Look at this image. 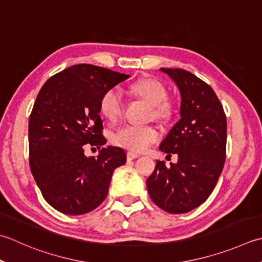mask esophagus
I'll use <instances>...</instances> for the list:
<instances>
[{"label":"esophagus","mask_w":262,"mask_h":262,"mask_svg":"<svg viewBox=\"0 0 262 262\" xmlns=\"http://www.w3.org/2000/svg\"><path fill=\"white\" fill-rule=\"evenodd\" d=\"M138 157H140V155H137V153H135V152H130V151L127 152V160L128 161L134 160V159H136Z\"/></svg>","instance_id":"esophagus-1"}]
</instances>
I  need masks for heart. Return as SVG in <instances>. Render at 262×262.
<instances>
[{
  "label": "heart",
  "instance_id": "1",
  "mask_svg": "<svg viewBox=\"0 0 262 262\" xmlns=\"http://www.w3.org/2000/svg\"><path fill=\"white\" fill-rule=\"evenodd\" d=\"M133 94L142 97L152 105L151 117L159 120H168L173 117L176 107L173 102L167 99L168 92L161 81L155 78H143L135 81L129 87ZM101 116L115 124L121 117L122 99L117 89L106 90L99 101ZM160 138V133L153 126L127 125L120 128L114 136L118 146L127 148L130 152H144Z\"/></svg>",
  "mask_w": 262,
  "mask_h": 262
}]
</instances>
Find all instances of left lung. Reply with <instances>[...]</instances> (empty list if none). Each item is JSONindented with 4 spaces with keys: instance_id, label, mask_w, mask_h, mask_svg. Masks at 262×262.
<instances>
[{
    "instance_id": "obj_1",
    "label": "left lung",
    "mask_w": 262,
    "mask_h": 262,
    "mask_svg": "<svg viewBox=\"0 0 262 262\" xmlns=\"http://www.w3.org/2000/svg\"><path fill=\"white\" fill-rule=\"evenodd\" d=\"M181 91V120L160 144L177 163L157 161L147 178L148 195L169 213H186L201 206L216 187L226 160L227 120L213 90L184 69L161 68Z\"/></svg>"
}]
</instances>
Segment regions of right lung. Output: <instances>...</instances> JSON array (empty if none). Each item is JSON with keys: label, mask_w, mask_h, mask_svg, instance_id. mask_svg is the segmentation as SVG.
Returning a JSON list of instances; mask_svg holds the SVG:
<instances>
[{"label": "right lung", "mask_w": 262, "mask_h": 262, "mask_svg": "<svg viewBox=\"0 0 262 262\" xmlns=\"http://www.w3.org/2000/svg\"><path fill=\"white\" fill-rule=\"evenodd\" d=\"M129 78L93 64H75L45 81L29 117V166L50 206L66 214L97 208L109 192L115 169L126 162L121 147L103 146L99 101L106 90ZM100 148L86 157L85 146Z\"/></svg>", "instance_id": "right-lung-1"}]
</instances>
